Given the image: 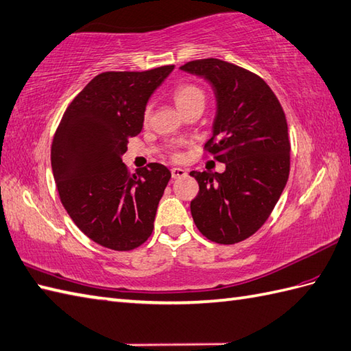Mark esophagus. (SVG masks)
Returning a JSON list of instances; mask_svg holds the SVG:
<instances>
[{"label": "esophagus", "mask_w": 351, "mask_h": 351, "mask_svg": "<svg viewBox=\"0 0 351 351\" xmlns=\"http://www.w3.org/2000/svg\"><path fill=\"white\" fill-rule=\"evenodd\" d=\"M186 174H188V171L183 169V168H173V169H171V176H173L174 180H176V178L184 177Z\"/></svg>", "instance_id": "esophagus-1"}]
</instances>
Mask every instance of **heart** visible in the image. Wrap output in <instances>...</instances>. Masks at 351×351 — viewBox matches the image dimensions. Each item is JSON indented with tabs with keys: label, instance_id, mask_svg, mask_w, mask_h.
<instances>
[{
	"label": "heart",
	"instance_id": "1",
	"mask_svg": "<svg viewBox=\"0 0 351 351\" xmlns=\"http://www.w3.org/2000/svg\"><path fill=\"white\" fill-rule=\"evenodd\" d=\"M204 100H206L204 93H202V90L197 87V85L184 84V85H180V87H177L174 91V102L178 110H183V108L189 106L192 104L204 105ZM149 114H150V106H147L145 119L149 117Z\"/></svg>",
	"mask_w": 351,
	"mask_h": 351
}]
</instances>
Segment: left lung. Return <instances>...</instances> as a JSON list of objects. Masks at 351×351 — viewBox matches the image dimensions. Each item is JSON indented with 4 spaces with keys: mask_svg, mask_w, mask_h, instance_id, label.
<instances>
[{
    "mask_svg": "<svg viewBox=\"0 0 351 351\" xmlns=\"http://www.w3.org/2000/svg\"><path fill=\"white\" fill-rule=\"evenodd\" d=\"M212 85L216 114L207 150L223 173L192 171L199 184L191 213L202 236L232 245L267 221L290 173V141L282 106L260 76L217 58L180 67Z\"/></svg>",
    "mask_w": 351,
    "mask_h": 351,
    "instance_id": "obj_1",
    "label": "left lung"
}]
</instances>
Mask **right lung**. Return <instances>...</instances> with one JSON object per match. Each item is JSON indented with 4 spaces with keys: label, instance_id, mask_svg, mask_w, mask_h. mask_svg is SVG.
Masks as SVG:
<instances>
[{
    "label": "right lung",
    "instance_id": "1",
    "mask_svg": "<svg viewBox=\"0 0 351 351\" xmlns=\"http://www.w3.org/2000/svg\"><path fill=\"white\" fill-rule=\"evenodd\" d=\"M105 72L69 105L56 132L51 165L60 199L85 236L114 251H130L152 236L171 173L150 163L129 174L121 158L143 129L145 106L173 72Z\"/></svg>",
    "mask_w": 351,
    "mask_h": 351
}]
</instances>
